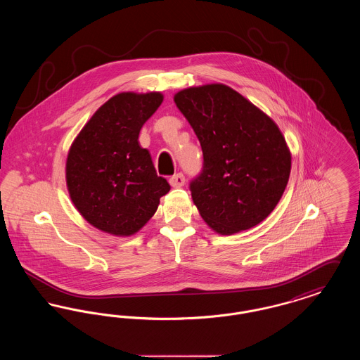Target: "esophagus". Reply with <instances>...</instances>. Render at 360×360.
<instances>
[{"label":"esophagus","mask_w":360,"mask_h":360,"mask_svg":"<svg viewBox=\"0 0 360 360\" xmlns=\"http://www.w3.org/2000/svg\"><path fill=\"white\" fill-rule=\"evenodd\" d=\"M170 185L172 188H182L185 185V176L182 172H178L170 178Z\"/></svg>","instance_id":"obj_1"}]
</instances>
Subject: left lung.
Masks as SVG:
<instances>
[{
	"label": "left lung",
	"instance_id": "1",
	"mask_svg": "<svg viewBox=\"0 0 360 360\" xmlns=\"http://www.w3.org/2000/svg\"><path fill=\"white\" fill-rule=\"evenodd\" d=\"M174 103L202 148V172L190 190L204 221L219 235L262 223L290 175V150L278 125L223 84L184 89Z\"/></svg>",
	"mask_w": 360,
	"mask_h": 360
}]
</instances>
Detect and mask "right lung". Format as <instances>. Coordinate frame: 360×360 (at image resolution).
Returning a JSON list of instances; mask_svg holds the SVG:
<instances>
[{
    "label": "right lung",
    "instance_id": "right-lung-1",
    "mask_svg": "<svg viewBox=\"0 0 360 360\" xmlns=\"http://www.w3.org/2000/svg\"><path fill=\"white\" fill-rule=\"evenodd\" d=\"M163 103L159 91H124L97 109L70 147V198L97 229L131 236L154 216L169 182L158 176L139 134Z\"/></svg>",
    "mask_w": 360,
    "mask_h": 360
}]
</instances>
